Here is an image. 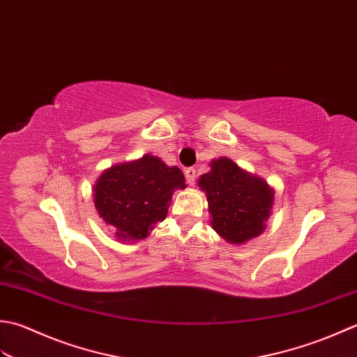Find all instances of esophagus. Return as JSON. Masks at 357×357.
Listing matches in <instances>:
<instances>
[{"instance_id": "obj_1", "label": "esophagus", "mask_w": 357, "mask_h": 357, "mask_svg": "<svg viewBox=\"0 0 357 357\" xmlns=\"http://www.w3.org/2000/svg\"><path fill=\"white\" fill-rule=\"evenodd\" d=\"M185 177L189 185L195 183V177H197V172H195V168H186L185 171Z\"/></svg>"}]
</instances>
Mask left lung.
<instances>
[{
    "label": "left lung",
    "mask_w": 357,
    "mask_h": 357,
    "mask_svg": "<svg viewBox=\"0 0 357 357\" xmlns=\"http://www.w3.org/2000/svg\"><path fill=\"white\" fill-rule=\"evenodd\" d=\"M206 192L213 229L229 243H243L265 229L274 202V191L265 180L250 176L229 158L211 163L199 180Z\"/></svg>",
    "instance_id": "obj_1"
}]
</instances>
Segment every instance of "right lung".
<instances>
[{
  "mask_svg": "<svg viewBox=\"0 0 357 357\" xmlns=\"http://www.w3.org/2000/svg\"><path fill=\"white\" fill-rule=\"evenodd\" d=\"M177 188H185V176L177 166L169 168L160 158L144 155L101 174L93 203L120 240H138L165 220Z\"/></svg>",
  "mask_w": 357,
  "mask_h": 357,
  "instance_id": "1",
  "label": "right lung"
}]
</instances>
